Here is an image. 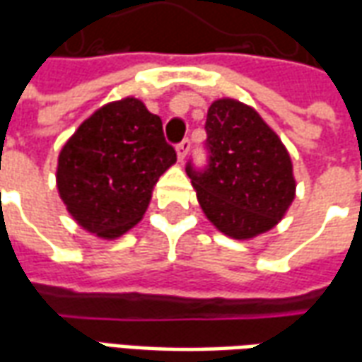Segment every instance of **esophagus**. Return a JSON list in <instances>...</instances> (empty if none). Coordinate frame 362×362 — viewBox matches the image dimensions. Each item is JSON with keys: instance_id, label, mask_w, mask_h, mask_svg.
<instances>
[{"instance_id": "34e87169", "label": "esophagus", "mask_w": 362, "mask_h": 362, "mask_svg": "<svg viewBox=\"0 0 362 362\" xmlns=\"http://www.w3.org/2000/svg\"><path fill=\"white\" fill-rule=\"evenodd\" d=\"M188 151H189V141L188 139H184L182 143H178L176 145V155H178V160H184L186 158V155H188Z\"/></svg>"}]
</instances>
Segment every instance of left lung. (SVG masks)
Instances as JSON below:
<instances>
[{
  "instance_id": "8db88e82",
  "label": "left lung",
  "mask_w": 362,
  "mask_h": 362,
  "mask_svg": "<svg viewBox=\"0 0 362 362\" xmlns=\"http://www.w3.org/2000/svg\"><path fill=\"white\" fill-rule=\"evenodd\" d=\"M209 163L186 173L205 217L235 240H250L279 223L296 182L287 147L248 104L219 98L207 110Z\"/></svg>"
}]
</instances>
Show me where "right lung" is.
I'll use <instances>...</instances> for the list:
<instances>
[{"mask_svg": "<svg viewBox=\"0 0 362 362\" xmlns=\"http://www.w3.org/2000/svg\"><path fill=\"white\" fill-rule=\"evenodd\" d=\"M174 163L160 118L126 96L100 106L62 147L59 197L79 227L114 240L143 219L155 184Z\"/></svg>", "mask_w": 362, "mask_h": 362, "instance_id": "obj_1", "label": "right lung"}]
</instances>
